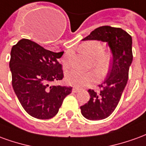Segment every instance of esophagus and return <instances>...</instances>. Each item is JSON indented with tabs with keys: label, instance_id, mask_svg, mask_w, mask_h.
I'll return each mask as SVG.
<instances>
[{
	"label": "esophagus",
	"instance_id": "obj_1",
	"mask_svg": "<svg viewBox=\"0 0 146 146\" xmlns=\"http://www.w3.org/2000/svg\"><path fill=\"white\" fill-rule=\"evenodd\" d=\"M79 91H80L79 88H73V92H74V93H77Z\"/></svg>",
	"mask_w": 146,
	"mask_h": 146
}]
</instances>
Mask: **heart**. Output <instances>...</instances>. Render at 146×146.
<instances>
[{
  "instance_id": "obj_1",
  "label": "heart",
  "mask_w": 146,
  "mask_h": 146,
  "mask_svg": "<svg viewBox=\"0 0 146 146\" xmlns=\"http://www.w3.org/2000/svg\"><path fill=\"white\" fill-rule=\"evenodd\" d=\"M79 51L92 59V66L98 72L100 77L106 76L111 66V54L109 51H103V46L100 42L90 40L80 45ZM65 69H67L70 64L66 59L62 60ZM98 74L95 71L82 73L76 70H71L66 74V80L70 85L74 87H84L90 85L97 81Z\"/></svg>"
}]
</instances>
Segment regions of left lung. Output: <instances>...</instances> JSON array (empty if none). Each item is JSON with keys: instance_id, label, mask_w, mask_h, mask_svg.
Wrapping results in <instances>:
<instances>
[{"instance_id": "obj_1", "label": "left lung", "mask_w": 146, "mask_h": 146, "mask_svg": "<svg viewBox=\"0 0 146 146\" xmlns=\"http://www.w3.org/2000/svg\"><path fill=\"white\" fill-rule=\"evenodd\" d=\"M96 40L106 42L113 54V62L107 78L98 86L99 92L89 89L90 100L80 106L81 113L91 120L103 119L110 116L119 103L128 80L130 66L133 60L132 38L121 28L109 26L93 30L83 40Z\"/></svg>"}]
</instances>
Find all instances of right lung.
Wrapping results in <instances>:
<instances>
[{"label":"right lung","instance_id":"1","mask_svg":"<svg viewBox=\"0 0 146 146\" xmlns=\"http://www.w3.org/2000/svg\"><path fill=\"white\" fill-rule=\"evenodd\" d=\"M64 51L53 52L28 39H22L11 51L9 67L12 87L22 106L36 119L52 118L72 87L50 86L63 78L58 59Z\"/></svg>","mask_w":146,"mask_h":146}]
</instances>
